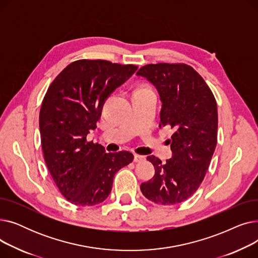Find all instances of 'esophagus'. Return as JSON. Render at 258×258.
<instances>
[{
  "instance_id": "34e87169",
  "label": "esophagus",
  "mask_w": 258,
  "mask_h": 258,
  "mask_svg": "<svg viewBox=\"0 0 258 258\" xmlns=\"http://www.w3.org/2000/svg\"><path fill=\"white\" fill-rule=\"evenodd\" d=\"M145 160L144 156H140V155H135L134 156V161L135 162H142Z\"/></svg>"
}]
</instances>
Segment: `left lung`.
Wrapping results in <instances>:
<instances>
[{"label":"left lung","mask_w":258,"mask_h":258,"mask_svg":"<svg viewBox=\"0 0 258 258\" xmlns=\"http://www.w3.org/2000/svg\"><path fill=\"white\" fill-rule=\"evenodd\" d=\"M158 91L162 103L159 126H171L166 163L147 157L153 179L142 183L143 196L160 205H175L190 198L204 180L218 140V107L205 80L190 66L157 63L136 74Z\"/></svg>","instance_id":"obj_1"}]
</instances>
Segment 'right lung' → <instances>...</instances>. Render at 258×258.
I'll return each mask as SVG.
<instances>
[{
  "label": "right lung",
  "mask_w": 258,
  "mask_h": 258,
  "mask_svg": "<svg viewBox=\"0 0 258 258\" xmlns=\"http://www.w3.org/2000/svg\"><path fill=\"white\" fill-rule=\"evenodd\" d=\"M138 68L106 60H77L49 87L39 112L47 167L61 195L77 206H94L110 195L116 172L130 164V152L105 153L87 142L97 127L105 100Z\"/></svg>",
  "instance_id": "1"
}]
</instances>
